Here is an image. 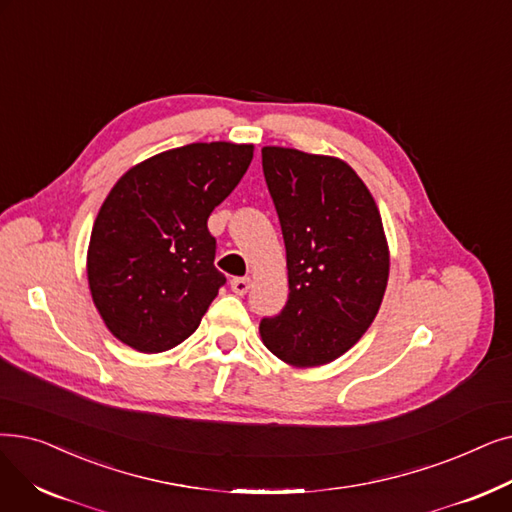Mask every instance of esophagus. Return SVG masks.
<instances>
[{"instance_id": "1", "label": "esophagus", "mask_w": 512, "mask_h": 512, "mask_svg": "<svg viewBox=\"0 0 512 512\" xmlns=\"http://www.w3.org/2000/svg\"><path fill=\"white\" fill-rule=\"evenodd\" d=\"M230 286H232V291L236 295H247L249 288H251V280L249 278H232Z\"/></svg>"}]
</instances>
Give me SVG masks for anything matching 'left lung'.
<instances>
[{"label":"left lung","mask_w":512,"mask_h":512,"mask_svg":"<svg viewBox=\"0 0 512 512\" xmlns=\"http://www.w3.org/2000/svg\"><path fill=\"white\" fill-rule=\"evenodd\" d=\"M286 247L288 301L263 318V345L311 368L351 349L379 314L389 278L381 213L347 163L295 148L261 150Z\"/></svg>","instance_id":"1"}]
</instances>
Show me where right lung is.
Masks as SVG:
<instances>
[{
    "label": "right lung",
    "instance_id": "right-lung-1",
    "mask_svg": "<svg viewBox=\"0 0 512 512\" xmlns=\"http://www.w3.org/2000/svg\"><path fill=\"white\" fill-rule=\"evenodd\" d=\"M253 161L251 144H188L131 167L94 221L87 280L106 328L142 353L186 341L226 284L211 211Z\"/></svg>",
    "mask_w": 512,
    "mask_h": 512
}]
</instances>
